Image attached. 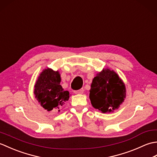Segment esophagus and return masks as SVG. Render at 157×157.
I'll return each mask as SVG.
<instances>
[{
    "label": "esophagus",
    "mask_w": 157,
    "mask_h": 157,
    "mask_svg": "<svg viewBox=\"0 0 157 157\" xmlns=\"http://www.w3.org/2000/svg\"><path fill=\"white\" fill-rule=\"evenodd\" d=\"M83 92H84V89H80V90H75L74 91L75 94H83Z\"/></svg>",
    "instance_id": "esophagus-1"
}]
</instances>
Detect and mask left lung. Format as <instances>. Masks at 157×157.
Instances as JSON below:
<instances>
[{
	"mask_svg": "<svg viewBox=\"0 0 157 157\" xmlns=\"http://www.w3.org/2000/svg\"><path fill=\"white\" fill-rule=\"evenodd\" d=\"M124 83L110 69H103L93 79L90 99L93 107L103 113L117 109L126 96Z\"/></svg>",
	"mask_w": 157,
	"mask_h": 157,
	"instance_id": "obj_1",
	"label": "left lung"
}]
</instances>
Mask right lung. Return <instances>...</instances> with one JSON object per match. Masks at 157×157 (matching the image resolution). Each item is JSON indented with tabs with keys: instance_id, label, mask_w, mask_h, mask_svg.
<instances>
[{
	"instance_id": "1",
	"label": "right lung",
	"mask_w": 157,
	"mask_h": 157,
	"mask_svg": "<svg viewBox=\"0 0 157 157\" xmlns=\"http://www.w3.org/2000/svg\"><path fill=\"white\" fill-rule=\"evenodd\" d=\"M61 75L58 71L46 69L43 71L34 86L36 98L43 108L51 111H60L65 102L69 98V92L60 85Z\"/></svg>"
}]
</instances>
